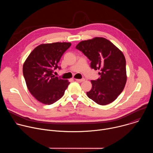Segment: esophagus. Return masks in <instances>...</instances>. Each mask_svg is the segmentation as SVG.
Segmentation results:
<instances>
[{
  "instance_id": "34e87169",
  "label": "esophagus",
  "mask_w": 153,
  "mask_h": 153,
  "mask_svg": "<svg viewBox=\"0 0 153 153\" xmlns=\"http://www.w3.org/2000/svg\"><path fill=\"white\" fill-rule=\"evenodd\" d=\"M76 81L77 82H83L85 80L84 79H76Z\"/></svg>"
}]
</instances>
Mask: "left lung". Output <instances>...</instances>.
Returning a JSON list of instances; mask_svg holds the SVG:
<instances>
[{
  "label": "left lung",
  "mask_w": 153,
  "mask_h": 153,
  "mask_svg": "<svg viewBox=\"0 0 153 153\" xmlns=\"http://www.w3.org/2000/svg\"><path fill=\"white\" fill-rule=\"evenodd\" d=\"M76 48L91 60V68L100 70V78L91 80L88 97L100 105L115 100L122 92L126 82V60L122 52L103 37H95L78 43Z\"/></svg>",
  "instance_id": "1"
}]
</instances>
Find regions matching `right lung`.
Masks as SVG:
<instances>
[{"instance_id": "add662e5", "label": "right lung", "mask_w": 153, "mask_h": 153, "mask_svg": "<svg viewBox=\"0 0 153 153\" xmlns=\"http://www.w3.org/2000/svg\"><path fill=\"white\" fill-rule=\"evenodd\" d=\"M68 42L42 44L30 53L23 66L28 89L39 102L51 105L64 94L70 82L55 76L53 72L63 53L71 46Z\"/></svg>"}]
</instances>
